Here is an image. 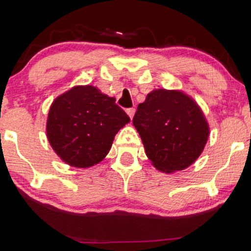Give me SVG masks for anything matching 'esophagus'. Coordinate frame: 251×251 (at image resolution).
I'll use <instances>...</instances> for the list:
<instances>
[{
  "label": "esophagus",
  "mask_w": 251,
  "mask_h": 251,
  "mask_svg": "<svg viewBox=\"0 0 251 251\" xmlns=\"http://www.w3.org/2000/svg\"><path fill=\"white\" fill-rule=\"evenodd\" d=\"M134 112H135L134 108H127V109H126V113L128 114V117L131 118V119H132V118H133V116H134Z\"/></svg>",
  "instance_id": "1"
}]
</instances>
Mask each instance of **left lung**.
Listing matches in <instances>:
<instances>
[{
  "mask_svg": "<svg viewBox=\"0 0 251 251\" xmlns=\"http://www.w3.org/2000/svg\"><path fill=\"white\" fill-rule=\"evenodd\" d=\"M133 125L146 155L166 174L181 171L196 162L208 142V120L198 103L177 89H153L138 105Z\"/></svg>",
  "mask_w": 251,
  "mask_h": 251,
  "instance_id": "1",
  "label": "left lung"
}]
</instances>
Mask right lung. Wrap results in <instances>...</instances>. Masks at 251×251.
Returning a JSON list of instances; mask_svg holds the SVG:
<instances>
[{
    "mask_svg": "<svg viewBox=\"0 0 251 251\" xmlns=\"http://www.w3.org/2000/svg\"><path fill=\"white\" fill-rule=\"evenodd\" d=\"M128 123L114 98L94 86H74L50 105L46 132L63 162L86 169L101 162L118 131Z\"/></svg>",
    "mask_w": 251,
    "mask_h": 251,
    "instance_id": "right-lung-1",
    "label": "right lung"
}]
</instances>
